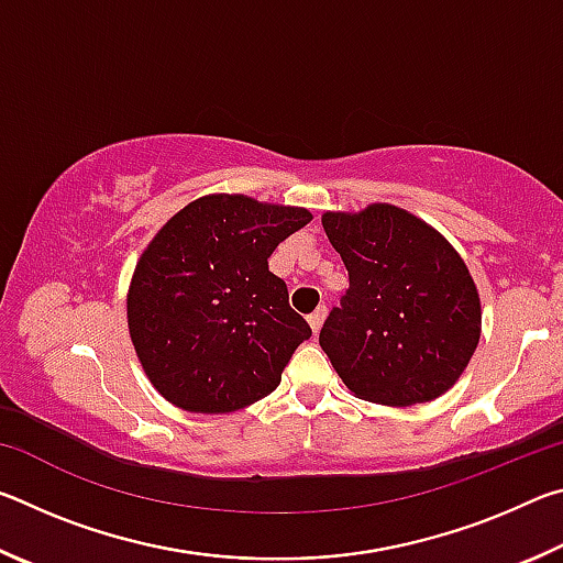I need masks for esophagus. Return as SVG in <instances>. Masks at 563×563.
Listing matches in <instances>:
<instances>
[{"instance_id":"esophagus-1","label":"esophagus","mask_w":563,"mask_h":563,"mask_svg":"<svg viewBox=\"0 0 563 563\" xmlns=\"http://www.w3.org/2000/svg\"><path fill=\"white\" fill-rule=\"evenodd\" d=\"M325 312H328L325 305H320V308H318L316 312H310V316H308V322H310L312 332H320V328H322V320H325Z\"/></svg>"}]
</instances>
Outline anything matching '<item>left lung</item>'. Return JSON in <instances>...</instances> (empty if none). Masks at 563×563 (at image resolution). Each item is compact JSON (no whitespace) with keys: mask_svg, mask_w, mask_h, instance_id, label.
Instances as JSON below:
<instances>
[{"mask_svg":"<svg viewBox=\"0 0 563 563\" xmlns=\"http://www.w3.org/2000/svg\"><path fill=\"white\" fill-rule=\"evenodd\" d=\"M350 288L320 330L350 393L409 407L446 393L476 350L482 305L460 253L402 208L325 213Z\"/></svg>","mask_w":563,"mask_h":563,"instance_id":"1","label":"left lung"}]
</instances>
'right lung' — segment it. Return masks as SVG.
Wrapping results in <instances>:
<instances>
[{
	"label": "right lung",
	"instance_id": "add662e5",
	"mask_svg": "<svg viewBox=\"0 0 563 563\" xmlns=\"http://www.w3.org/2000/svg\"><path fill=\"white\" fill-rule=\"evenodd\" d=\"M310 218L305 208L218 194L188 203L148 243L129 288V332L168 402L223 415L280 385L312 330L268 258Z\"/></svg>",
	"mask_w": 563,
	"mask_h": 563
}]
</instances>
